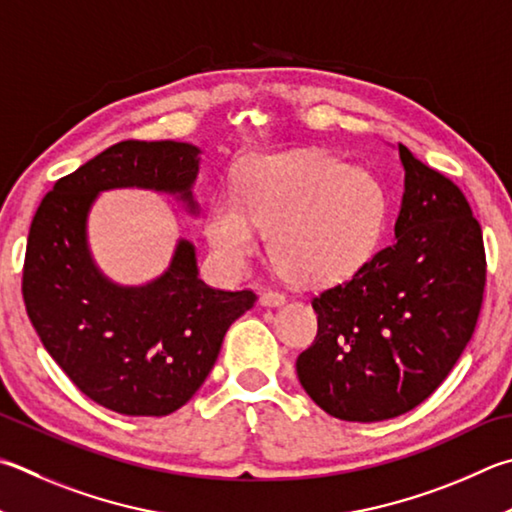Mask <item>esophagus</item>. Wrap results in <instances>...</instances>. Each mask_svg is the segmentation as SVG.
Segmentation results:
<instances>
[{
    "label": "esophagus",
    "mask_w": 512,
    "mask_h": 512,
    "mask_svg": "<svg viewBox=\"0 0 512 512\" xmlns=\"http://www.w3.org/2000/svg\"><path fill=\"white\" fill-rule=\"evenodd\" d=\"M259 304L268 306V309H273V306H284L286 297L282 293H275V291H264L262 295H259Z\"/></svg>",
    "instance_id": "34e87169"
}]
</instances>
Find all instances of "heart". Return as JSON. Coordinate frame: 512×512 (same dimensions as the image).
<instances>
[{
	"label": "heart",
	"instance_id": "heart-1",
	"mask_svg": "<svg viewBox=\"0 0 512 512\" xmlns=\"http://www.w3.org/2000/svg\"><path fill=\"white\" fill-rule=\"evenodd\" d=\"M387 217L389 197L378 176L324 152H286L248 161L237 197L217 194L203 230L230 273H246L268 232L273 262L288 280L329 286L374 257Z\"/></svg>",
	"mask_w": 512,
	"mask_h": 512
}]
</instances>
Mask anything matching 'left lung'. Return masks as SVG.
<instances>
[{
	"mask_svg": "<svg viewBox=\"0 0 512 512\" xmlns=\"http://www.w3.org/2000/svg\"><path fill=\"white\" fill-rule=\"evenodd\" d=\"M405 181L394 241L313 297L318 336L297 356L304 392L340 421L414 410L450 374L479 318V221L450 179L398 143Z\"/></svg>",
	"mask_w": 512,
	"mask_h": 512,
	"instance_id": "1",
	"label": "left lung"
}]
</instances>
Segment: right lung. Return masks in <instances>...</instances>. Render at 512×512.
Segmentation results:
<instances>
[{
	"mask_svg": "<svg viewBox=\"0 0 512 512\" xmlns=\"http://www.w3.org/2000/svg\"><path fill=\"white\" fill-rule=\"evenodd\" d=\"M201 150L176 141H125L64 176L37 208L24 262V304L44 349L91 401L125 416L179 410L215 367L253 291H221L199 277L197 248L179 237L170 264L145 284H118L89 246V215L109 190L174 197L190 217Z\"/></svg>",
	"mask_w": 512,
	"mask_h": 512,
	"instance_id": "add662e5",
	"label": "right lung"
}]
</instances>
